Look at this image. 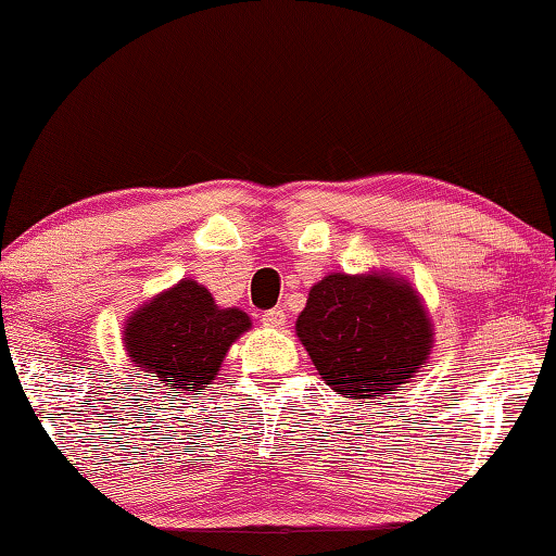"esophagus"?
I'll list each match as a JSON object with an SVG mask.
<instances>
[{
	"instance_id": "34e87169",
	"label": "esophagus",
	"mask_w": 556,
	"mask_h": 556,
	"mask_svg": "<svg viewBox=\"0 0 556 556\" xmlns=\"http://www.w3.org/2000/svg\"><path fill=\"white\" fill-rule=\"evenodd\" d=\"M262 324L269 326V328H285L287 324V308H269V312L262 314Z\"/></svg>"
}]
</instances>
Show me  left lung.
Wrapping results in <instances>:
<instances>
[{"label":"left lung","instance_id":"obj_1","mask_svg":"<svg viewBox=\"0 0 556 556\" xmlns=\"http://www.w3.org/2000/svg\"><path fill=\"white\" fill-rule=\"evenodd\" d=\"M296 336L336 394L363 404L407 384L434 348L425 299L392 271H331L308 291Z\"/></svg>","mask_w":556,"mask_h":556}]
</instances>
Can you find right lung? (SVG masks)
I'll list each match as a JSON object with an SVG mask.
<instances>
[{"instance_id":"add662e5","label":"right lung","mask_w":556,"mask_h":556,"mask_svg":"<svg viewBox=\"0 0 556 556\" xmlns=\"http://www.w3.org/2000/svg\"><path fill=\"white\" fill-rule=\"evenodd\" d=\"M250 328L248 314L218 306L208 289L186 277L127 316L122 343L139 372L172 392L201 394L218 378L230 345Z\"/></svg>"}]
</instances>
